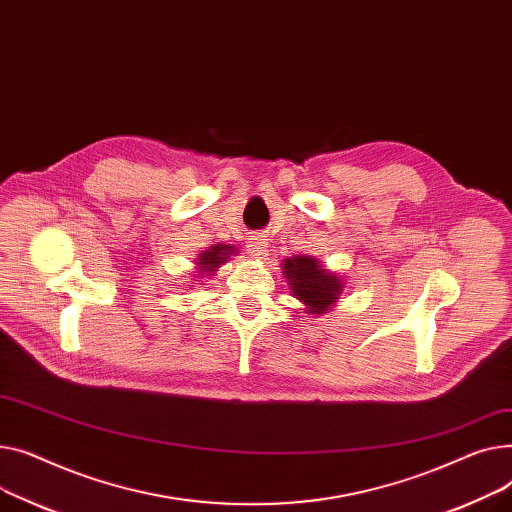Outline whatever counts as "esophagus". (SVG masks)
Returning a JSON list of instances; mask_svg holds the SVG:
<instances>
[{
    "mask_svg": "<svg viewBox=\"0 0 512 512\" xmlns=\"http://www.w3.org/2000/svg\"><path fill=\"white\" fill-rule=\"evenodd\" d=\"M248 254L252 258H264L268 254V242L264 237H252L248 242Z\"/></svg>",
    "mask_w": 512,
    "mask_h": 512,
    "instance_id": "obj_1",
    "label": "esophagus"
}]
</instances>
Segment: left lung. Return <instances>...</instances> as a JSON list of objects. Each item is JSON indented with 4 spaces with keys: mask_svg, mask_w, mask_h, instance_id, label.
Listing matches in <instances>:
<instances>
[{
    "mask_svg": "<svg viewBox=\"0 0 512 512\" xmlns=\"http://www.w3.org/2000/svg\"><path fill=\"white\" fill-rule=\"evenodd\" d=\"M281 270L291 295L306 306V314H326L335 308L343 295V277L322 266L314 256L297 254L285 258Z\"/></svg>",
    "mask_w": 512,
    "mask_h": 512,
    "instance_id": "1",
    "label": "left lung"
}]
</instances>
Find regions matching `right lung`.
Segmentation results:
<instances>
[{
  "label": "right lung",
  "mask_w": 512,
  "mask_h": 512,
  "mask_svg": "<svg viewBox=\"0 0 512 512\" xmlns=\"http://www.w3.org/2000/svg\"><path fill=\"white\" fill-rule=\"evenodd\" d=\"M235 252H237V248H233L231 244H215V246H210L208 250H204L202 254H198V258L194 260L198 279L213 277L217 273V268L221 264H225L229 260V256L235 254Z\"/></svg>",
  "instance_id": "obj_1"
}]
</instances>
